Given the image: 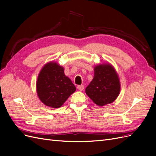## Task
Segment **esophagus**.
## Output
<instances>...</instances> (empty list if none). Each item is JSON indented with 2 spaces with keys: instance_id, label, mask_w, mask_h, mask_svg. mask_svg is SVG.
Segmentation results:
<instances>
[{
  "instance_id": "esophagus-1",
  "label": "esophagus",
  "mask_w": 156,
  "mask_h": 156,
  "mask_svg": "<svg viewBox=\"0 0 156 156\" xmlns=\"http://www.w3.org/2000/svg\"><path fill=\"white\" fill-rule=\"evenodd\" d=\"M77 88H78V90H79L80 91H82L84 90V86L83 85H78Z\"/></svg>"
}]
</instances>
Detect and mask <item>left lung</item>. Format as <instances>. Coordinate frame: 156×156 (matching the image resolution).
<instances>
[{
    "instance_id": "1",
    "label": "left lung",
    "mask_w": 156,
    "mask_h": 156,
    "mask_svg": "<svg viewBox=\"0 0 156 156\" xmlns=\"http://www.w3.org/2000/svg\"><path fill=\"white\" fill-rule=\"evenodd\" d=\"M120 90V81L114 68L111 64H100L94 68V78L85 92L96 105L103 106L114 101Z\"/></svg>"
}]
</instances>
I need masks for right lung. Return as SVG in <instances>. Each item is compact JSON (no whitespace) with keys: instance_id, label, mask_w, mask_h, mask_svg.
I'll use <instances>...</instances> for the list:
<instances>
[{"instance_id":"add662e5","label":"right lung","mask_w":156,"mask_h":156,"mask_svg":"<svg viewBox=\"0 0 156 156\" xmlns=\"http://www.w3.org/2000/svg\"><path fill=\"white\" fill-rule=\"evenodd\" d=\"M37 96L47 106L59 108L76 90L64 75V68L56 62L45 64L39 73L36 83Z\"/></svg>"}]
</instances>
